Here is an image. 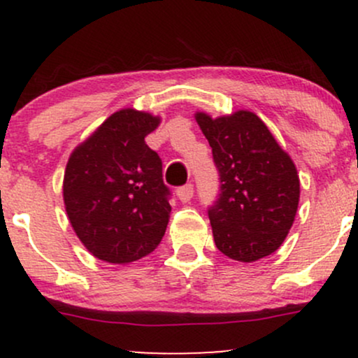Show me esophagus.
Instances as JSON below:
<instances>
[{"instance_id":"1","label":"esophagus","mask_w":358,"mask_h":358,"mask_svg":"<svg viewBox=\"0 0 358 358\" xmlns=\"http://www.w3.org/2000/svg\"><path fill=\"white\" fill-rule=\"evenodd\" d=\"M193 192H195V190H193V185L187 183V185H183V187H180L178 190H176V196H178L182 202H190L192 196H193Z\"/></svg>"}]
</instances>
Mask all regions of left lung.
I'll return each mask as SVG.
<instances>
[{"instance_id": "8db88e82", "label": "left lung", "mask_w": 358, "mask_h": 358, "mask_svg": "<svg viewBox=\"0 0 358 358\" xmlns=\"http://www.w3.org/2000/svg\"><path fill=\"white\" fill-rule=\"evenodd\" d=\"M195 117L220 180L219 196L208 208L217 249L241 262L269 256L285 242L296 215V166L254 113Z\"/></svg>"}]
</instances>
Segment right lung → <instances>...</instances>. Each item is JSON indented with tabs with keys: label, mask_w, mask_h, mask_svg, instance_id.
<instances>
[{
	"label": "right lung",
	"mask_w": 358,
	"mask_h": 358,
	"mask_svg": "<svg viewBox=\"0 0 358 358\" xmlns=\"http://www.w3.org/2000/svg\"><path fill=\"white\" fill-rule=\"evenodd\" d=\"M158 124L159 117L122 109L69 158L65 210L82 244L106 262L138 261L165 236L171 192L162 158L145 141Z\"/></svg>",
	"instance_id": "1"
}]
</instances>
